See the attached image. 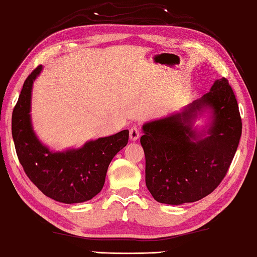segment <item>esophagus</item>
<instances>
[{
  "label": "esophagus",
  "mask_w": 257,
  "mask_h": 257,
  "mask_svg": "<svg viewBox=\"0 0 257 257\" xmlns=\"http://www.w3.org/2000/svg\"><path fill=\"white\" fill-rule=\"evenodd\" d=\"M139 135H141V132H139V128L137 125H133V127L129 129V136L132 141H137L139 138Z\"/></svg>",
  "instance_id": "34e87169"
}]
</instances>
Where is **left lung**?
<instances>
[{
    "instance_id": "1",
    "label": "left lung",
    "mask_w": 257,
    "mask_h": 257,
    "mask_svg": "<svg viewBox=\"0 0 257 257\" xmlns=\"http://www.w3.org/2000/svg\"><path fill=\"white\" fill-rule=\"evenodd\" d=\"M203 109H211L213 120L208 136L199 139L191 120ZM241 127L236 96L224 77L184 112L143 125L145 181L155 201L179 205L211 194L227 175Z\"/></svg>"
}]
</instances>
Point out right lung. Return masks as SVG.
Segmentation results:
<instances>
[{
	"mask_svg": "<svg viewBox=\"0 0 257 257\" xmlns=\"http://www.w3.org/2000/svg\"><path fill=\"white\" fill-rule=\"evenodd\" d=\"M41 71L38 66L25 80L12 112V137L19 162L47 197L66 204L89 201L102 190L108 164L127 145L129 132L90 141L78 150L51 152L35 136L29 114L33 82Z\"/></svg>",
	"mask_w": 257,
	"mask_h": 257,
	"instance_id": "1",
	"label": "right lung"
}]
</instances>
